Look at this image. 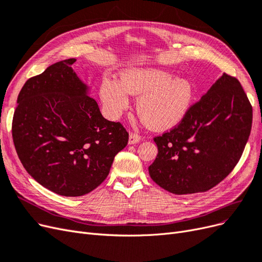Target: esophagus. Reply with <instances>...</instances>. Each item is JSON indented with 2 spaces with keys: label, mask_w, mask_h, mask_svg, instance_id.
<instances>
[{
  "label": "esophagus",
  "mask_w": 262,
  "mask_h": 262,
  "mask_svg": "<svg viewBox=\"0 0 262 262\" xmlns=\"http://www.w3.org/2000/svg\"><path fill=\"white\" fill-rule=\"evenodd\" d=\"M141 141V136L136 133H130L129 134V139H128V142L130 143V145H134V143H137Z\"/></svg>",
  "instance_id": "esophagus-1"
}]
</instances>
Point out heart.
Listing matches in <instances>:
<instances>
[{
  "instance_id": "b5f03b06",
  "label": "heart",
  "mask_w": 262,
  "mask_h": 262,
  "mask_svg": "<svg viewBox=\"0 0 262 262\" xmlns=\"http://www.w3.org/2000/svg\"><path fill=\"white\" fill-rule=\"evenodd\" d=\"M137 96V112L150 128L170 129L179 124L191 105L192 83L160 69H132L121 81L103 78L100 98L110 119L116 120L129 106V96Z\"/></svg>"
}]
</instances>
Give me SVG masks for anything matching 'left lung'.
Segmentation results:
<instances>
[{"mask_svg": "<svg viewBox=\"0 0 262 262\" xmlns=\"http://www.w3.org/2000/svg\"><path fill=\"white\" fill-rule=\"evenodd\" d=\"M252 107L241 82L223 74L170 132L154 138L150 177L175 195L204 192L237 164L251 130Z\"/></svg>", "mask_w": 262, "mask_h": 262, "instance_id": "8db88e82", "label": "left lung"}]
</instances>
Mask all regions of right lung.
I'll list each match as a JSON object with an SVG mask.
<instances>
[{
    "instance_id": "1",
    "label": "right lung",
    "mask_w": 262,
    "mask_h": 262,
    "mask_svg": "<svg viewBox=\"0 0 262 262\" xmlns=\"http://www.w3.org/2000/svg\"><path fill=\"white\" fill-rule=\"evenodd\" d=\"M49 66L25 82L12 135L26 171L42 186L66 197L86 195L108 175L114 157L128 142L120 122L105 120L72 65Z\"/></svg>"
}]
</instances>
